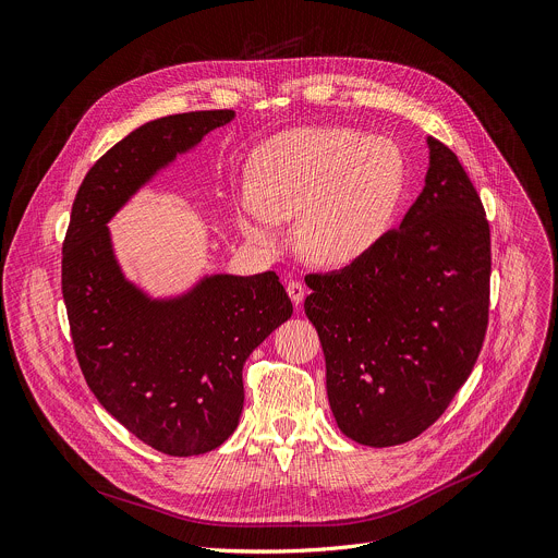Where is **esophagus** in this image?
<instances>
[{"label":"esophagus","mask_w":558,"mask_h":558,"mask_svg":"<svg viewBox=\"0 0 558 558\" xmlns=\"http://www.w3.org/2000/svg\"><path fill=\"white\" fill-rule=\"evenodd\" d=\"M286 290H288V294H290V299H292L294 305H299V303L305 299V286H303L299 279H290L288 286H286Z\"/></svg>","instance_id":"esophagus-1"}]
</instances>
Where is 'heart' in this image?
Returning a JSON list of instances; mask_svg holds the SVG:
<instances>
[{"mask_svg":"<svg viewBox=\"0 0 558 558\" xmlns=\"http://www.w3.org/2000/svg\"><path fill=\"white\" fill-rule=\"evenodd\" d=\"M402 189L404 160L391 141L345 128H301L257 151L240 229L253 244L277 248V221L299 217L303 255L348 266L385 235Z\"/></svg>","mask_w":558,"mask_h":558,"instance_id":"b5f03b06","label":"heart"}]
</instances>
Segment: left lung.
<instances>
[{
	"mask_svg": "<svg viewBox=\"0 0 558 558\" xmlns=\"http://www.w3.org/2000/svg\"><path fill=\"white\" fill-rule=\"evenodd\" d=\"M402 225L343 270L307 272L305 314L339 428L365 447L424 433L471 376L490 307V227L458 156L428 138Z\"/></svg>",
	"mask_w": 558,
	"mask_h": 558,
	"instance_id": "1",
	"label": "left lung"
}]
</instances>
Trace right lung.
<instances>
[{"label": "right lung", "mask_w": 558, "mask_h": 558, "mask_svg": "<svg viewBox=\"0 0 558 558\" xmlns=\"http://www.w3.org/2000/svg\"><path fill=\"white\" fill-rule=\"evenodd\" d=\"M233 109L186 111L134 130L83 178L61 259L74 354L96 400L151 449L189 458L238 428L244 363L290 318L279 277L217 275L175 301H149L111 255L107 221L175 154L231 123Z\"/></svg>", "instance_id": "obj_1"}]
</instances>
